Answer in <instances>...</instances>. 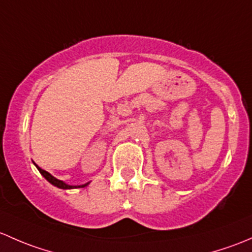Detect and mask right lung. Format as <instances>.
Masks as SVG:
<instances>
[{
  "label": "right lung",
  "instance_id": "obj_1",
  "mask_svg": "<svg viewBox=\"0 0 252 252\" xmlns=\"http://www.w3.org/2000/svg\"><path fill=\"white\" fill-rule=\"evenodd\" d=\"M33 165H35V166H36V168H37V170L40 171V173H41V175H42L43 177H45L46 180H47L49 183H51V184H53L54 187H57V188H61V189H75V188H85V187H87L88 184H90V182H87V183H85V184H79V186H71V184H68V183L63 182V181L58 180V178H56V177H54V176H52L51 173L47 172V171H45V170H42V168H41V167H38V166L36 165L35 162H33Z\"/></svg>",
  "mask_w": 252,
  "mask_h": 252
}]
</instances>
